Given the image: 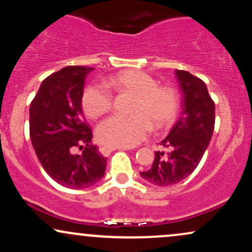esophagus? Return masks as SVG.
Listing matches in <instances>:
<instances>
[{"instance_id":"34e87169","label":"esophagus","mask_w":252,"mask_h":252,"mask_svg":"<svg viewBox=\"0 0 252 252\" xmlns=\"http://www.w3.org/2000/svg\"><path fill=\"white\" fill-rule=\"evenodd\" d=\"M128 150L129 148H126V147H116V146H103L100 147V153H102L103 155L108 156L110 153L114 152V150Z\"/></svg>"}]
</instances>
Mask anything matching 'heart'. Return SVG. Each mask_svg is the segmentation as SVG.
<instances>
[{"instance_id":"1","label":"heart","mask_w":252,"mask_h":252,"mask_svg":"<svg viewBox=\"0 0 252 252\" xmlns=\"http://www.w3.org/2000/svg\"><path fill=\"white\" fill-rule=\"evenodd\" d=\"M108 84L117 91L135 94L132 116H111L97 128L103 143L116 147H132L149 135L152 124L164 129L175 121L179 102L176 92L169 86H161L158 80L138 70H126L111 77ZM111 91L102 84H90L84 89L82 106L90 118L103 116L112 108Z\"/></svg>"}]
</instances>
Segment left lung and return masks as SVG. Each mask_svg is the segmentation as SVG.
<instances>
[{"mask_svg":"<svg viewBox=\"0 0 252 252\" xmlns=\"http://www.w3.org/2000/svg\"><path fill=\"white\" fill-rule=\"evenodd\" d=\"M184 94L181 116L173 126L161 146L169 149L167 154L156 152L152 167L140 174L155 186H170L192 174L209 147L215 130V102L206 84L189 72L176 70Z\"/></svg>","mask_w":252,"mask_h":252,"instance_id":"left-lung-1","label":"left lung"}]
</instances>
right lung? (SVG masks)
<instances>
[{
    "label": "right lung",
    "mask_w": 252,
    "mask_h": 252,
    "mask_svg": "<svg viewBox=\"0 0 252 252\" xmlns=\"http://www.w3.org/2000/svg\"><path fill=\"white\" fill-rule=\"evenodd\" d=\"M94 68L67 66L48 76L30 108V136L45 172L63 187L94 186L104 176L106 158L91 143L92 130L84 121L82 94ZM84 148L80 156L73 148Z\"/></svg>",
    "instance_id": "obj_1"
}]
</instances>
